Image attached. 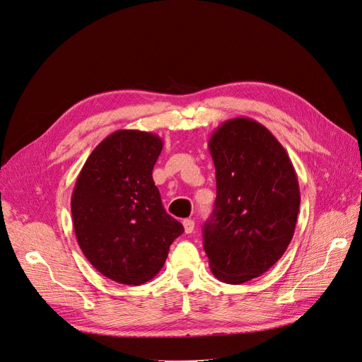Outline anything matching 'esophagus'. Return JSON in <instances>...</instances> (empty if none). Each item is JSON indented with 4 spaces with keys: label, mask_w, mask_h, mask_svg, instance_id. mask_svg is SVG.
<instances>
[{
    "label": "esophagus",
    "mask_w": 362,
    "mask_h": 362,
    "mask_svg": "<svg viewBox=\"0 0 362 362\" xmlns=\"http://www.w3.org/2000/svg\"><path fill=\"white\" fill-rule=\"evenodd\" d=\"M183 228H185L186 233H192V230L195 228V222L192 218H185L183 220Z\"/></svg>",
    "instance_id": "obj_1"
}]
</instances>
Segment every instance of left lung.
<instances>
[{
	"instance_id": "left-lung-1",
	"label": "left lung",
	"mask_w": 362,
	"mask_h": 362,
	"mask_svg": "<svg viewBox=\"0 0 362 362\" xmlns=\"http://www.w3.org/2000/svg\"><path fill=\"white\" fill-rule=\"evenodd\" d=\"M209 149L217 197L204 250L217 279L243 284L286 253L300 207L297 175L276 137L251 118L218 125Z\"/></svg>"
}]
</instances>
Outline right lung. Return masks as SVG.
<instances>
[{"instance_id":"1","label":"right lung","mask_w":362,"mask_h":362,"mask_svg":"<svg viewBox=\"0 0 362 362\" xmlns=\"http://www.w3.org/2000/svg\"><path fill=\"white\" fill-rule=\"evenodd\" d=\"M163 139L118 130L90 153L71 198L78 245L93 268L125 286L161 271L183 226L164 210L152 179Z\"/></svg>"}]
</instances>
